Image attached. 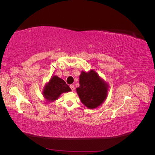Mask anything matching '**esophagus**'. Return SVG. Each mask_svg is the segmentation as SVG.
I'll return each mask as SVG.
<instances>
[{
  "instance_id": "34e87169",
  "label": "esophagus",
  "mask_w": 155,
  "mask_h": 155,
  "mask_svg": "<svg viewBox=\"0 0 155 155\" xmlns=\"http://www.w3.org/2000/svg\"><path fill=\"white\" fill-rule=\"evenodd\" d=\"M70 88H71L72 91H74V86L73 85H70Z\"/></svg>"
}]
</instances>
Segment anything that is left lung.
I'll return each instance as SVG.
<instances>
[{
  "instance_id": "left-lung-1",
  "label": "left lung",
  "mask_w": 155,
  "mask_h": 155,
  "mask_svg": "<svg viewBox=\"0 0 155 155\" xmlns=\"http://www.w3.org/2000/svg\"><path fill=\"white\" fill-rule=\"evenodd\" d=\"M79 83L77 93L82 104L88 109L97 108L106 100L109 85L94 70L82 71Z\"/></svg>"
}]
</instances>
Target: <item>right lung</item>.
Returning a JSON list of instances; mask_svg holds the SVG:
<instances>
[{
	"mask_svg": "<svg viewBox=\"0 0 155 155\" xmlns=\"http://www.w3.org/2000/svg\"><path fill=\"white\" fill-rule=\"evenodd\" d=\"M71 91V89L63 79L52 76L46 84L42 94L46 101L53 102L58 100L62 93Z\"/></svg>",
	"mask_w": 155,
	"mask_h": 155,
	"instance_id": "add662e5",
	"label": "right lung"
}]
</instances>
